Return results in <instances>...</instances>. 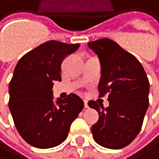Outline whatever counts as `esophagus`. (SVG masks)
<instances>
[{"label":"esophagus","mask_w":159,"mask_h":159,"mask_svg":"<svg viewBox=\"0 0 159 159\" xmlns=\"http://www.w3.org/2000/svg\"><path fill=\"white\" fill-rule=\"evenodd\" d=\"M84 103H85V107H86V108H89V104H88V100L84 99Z\"/></svg>","instance_id":"1"}]
</instances>
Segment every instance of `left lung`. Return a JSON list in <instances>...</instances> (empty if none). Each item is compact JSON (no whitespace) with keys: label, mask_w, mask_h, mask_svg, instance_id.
Here are the masks:
<instances>
[{"label":"left lung","mask_w":159,"mask_h":159,"mask_svg":"<svg viewBox=\"0 0 159 159\" xmlns=\"http://www.w3.org/2000/svg\"><path fill=\"white\" fill-rule=\"evenodd\" d=\"M101 62L100 97L108 94L109 106L104 108L94 101L90 108L99 113L92 126L93 138L100 145L121 149L139 134L149 106V81L140 61L111 39L88 43Z\"/></svg>","instance_id":"obj_1"}]
</instances>
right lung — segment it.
<instances>
[{
	"instance_id": "obj_1",
	"label": "right lung",
	"mask_w": 159,
	"mask_h": 159,
	"mask_svg": "<svg viewBox=\"0 0 159 159\" xmlns=\"http://www.w3.org/2000/svg\"><path fill=\"white\" fill-rule=\"evenodd\" d=\"M80 44L48 41L25 54L9 84V109L20 136L30 145L46 149L60 144L72 121L84 108L83 100L70 94L53 102L54 81H61V63Z\"/></svg>"
}]
</instances>
